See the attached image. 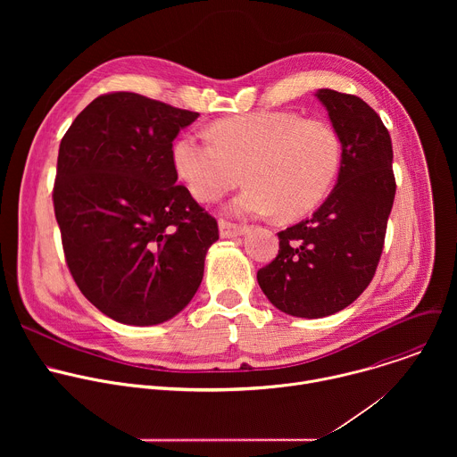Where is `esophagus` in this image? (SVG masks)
<instances>
[{"mask_svg": "<svg viewBox=\"0 0 457 457\" xmlns=\"http://www.w3.org/2000/svg\"><path fill=\"white\" fill-rule=\"evenodd\" d=\"M219 233L222 238H235L240 235L247 233L245 226H238V224H231L228 220H219Z\"/></svg>", "mask_w": 457, "mask_h": 457, "instance_id": "obj_1", "label": "esophagus"}]
</instances>
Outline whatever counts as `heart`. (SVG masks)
I'll return each instance as SVG.
<instances>
[{
    "label": "heart",
    "mask_w": 457,
    "mask_h": 457,
    "mask_svg": "<svg viewBox=\"0 0 457 457\" xmlns=\"http://www.w3.org/2000/svg\"><path fill=\"white\" fill-rule=\"evenodd\" d=\"M212 138L180 136L171 148L179 179L195 199L213 203L244 180L229 204L237 217L293 220L312 212L333 187L342 141L331 122L295 112H253L217 120Z\"/></svg>",
    "instance_id": "b5f03b06"
}]
</instances>
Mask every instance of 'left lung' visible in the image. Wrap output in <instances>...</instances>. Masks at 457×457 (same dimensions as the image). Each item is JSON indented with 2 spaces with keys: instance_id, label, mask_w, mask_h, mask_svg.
<instances>
[{
  "instance_id": "left-lung-1",
  "label": "left lung",
  "mask_w": 457,
  "mask_h": 457,
  "mask_svg": "<svg viewBox=\"0 0 457 457\" xmlns=\"http://www.w3.org/2000/svg\"><path fill=\"white\" fill-rule=\"evenodd\" d=\"M342 141V164L329 197L278 233L280 249L256 273L260 289L286 314L323 318L351 305L379 262L396 182L393 143L379 115L360 97L316 90Z\"/></svg>"
}]
</instances>
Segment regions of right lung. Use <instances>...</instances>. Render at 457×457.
Returning a JSON list of instances; mask_svg holds the SVG:
<instances>
[{
  "label": "right lung",
  "instance_id": "add662e5",
  "mask_svg": "<svg viewBox=\"0 0 457 457\" xmlns=\"http://www.w3.org/2000/svg\"><path fill=\"white\" fill-rule=\"evenodd\" d=\"M199 117L134 92L94 99L59 145L54 210L81 293L126 325H157L197 293L217 220L177 186L173 139Z\"/></svg>",
  "mask_w": 457,
  "mask_h": 457
}]
</instances>
